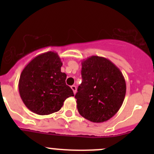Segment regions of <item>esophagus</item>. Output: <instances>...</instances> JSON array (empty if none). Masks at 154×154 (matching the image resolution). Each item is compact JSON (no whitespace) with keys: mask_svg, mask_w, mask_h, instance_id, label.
<instances>
[{"mask_svg":"<svg viewBox=\"0 0 154 154\" xmlns=\"http://www.w3.org/2000/svg\"><path fill=\"white\" fill-rule=\"evenodd\" d=\"M71 89L73 90V91H74V94H76V92H77V87H76V86H74V85H73V86H71Z\"/></svg>","mask_w":154,"mask_h":154,"instance_id":"1","label":"esophagus"}]
</instances>
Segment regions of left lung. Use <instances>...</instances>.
Instances as JSON below:
<instances>
[{"label":"left lung","mask_w":154,"mask_h":154,"mask_svg":"<svg viewBox=\"0 0 154 154\" xmlns=\"http://www.w3.org/2000/svg\"><path fill=\"white\" fill-rule=\"evenodd\" d=\"M81 64L83 81L75 94L79 113L90 122H106L118 112L125 100V77L104 57L91 56Z\"/></svg>","instance_id":"obj_1"}]
</instances>
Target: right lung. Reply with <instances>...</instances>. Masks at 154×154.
Returning a JSON list of instances; mask_svg holds the SVG:
<instances>
[{
    "label": "right lung",
    "instance_id": "obj_1",
    "mask_svg": "<svg viewBox=\"0 0 154 154\" xmlns=\"http://www.w3.org/2000/svg\"><path fill=\"white\" fill-rule=\"evenodd\" d=\"M58 54L48 51L32 59L20 76L18 91L24 105L32 112L45 116L58 112L66 98L74 96L66 83V73Z\"/></svg>",
    "mask_w": 154,
    "mask_h": 154
}]
</instances>
